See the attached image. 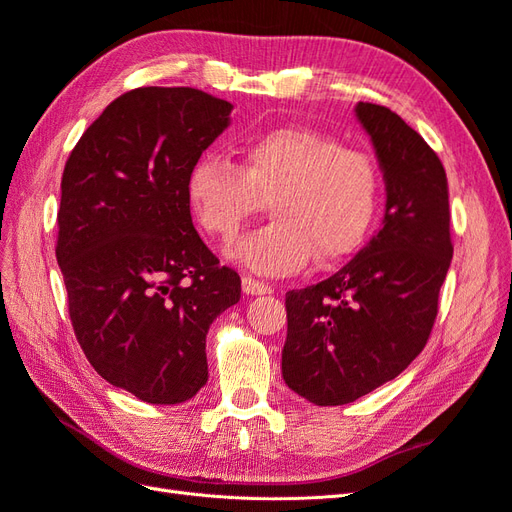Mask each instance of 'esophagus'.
Masks as SVG:
<instances>
[{
	"label": "esophagus",
	"mask_w": 512,
	"mask_h": 512,
	"mask_svg": "<svg viewBox=\"0 0 512 512\" xmlns=\"http://www.w3.org/2000/svg\"><path fill=\"white\" fill-rule=\"evenodd\" d=\"M241 284H243V292L247 294V297H250V294L254 297V294H271L273 292L271 284L256 280V277H252V275H245Z\"/></svg>",
	"instance_id": "esophagus-1"
}]
</instances>
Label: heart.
<instances>
[{
  "instance_id": "b5f03b06",
  "label": "heart",
  "mask_w": 512,
  "mask_h": 512,
  "mask_svg": "<svg viewBox=\"0 0 512 512\" xmlns=\"http://www.w3.org/2000/svg\"><path fill=\"white\" fill-rule=\"evenodd\" d=\"M380 173L367 151L301 126L245 138L239 166L203 153L185 179L196 222L224 243L269 200L273 222L243 239L230 258L262 275L344 260L374 222Z\"/></svg>"
}]
</instances>
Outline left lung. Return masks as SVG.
Returning <instances> with one entry per match:
<instances>
[{
    "label": "left lung",
    "instance_id": "obj_1",
    "mask_svg": "<svg viewBox=\"0 0 512 512\" xmlns=\"http://www.w3.org/2000/svg\"><path fill=\"white\" fill-rule=\"evenodd\" d=\"M386 183L378 235L329 280L286 294L282 376L316 406H344L397 378L431 335L451 267L440 158L391 108L359 102Z\"/></svg>",
    "mask_w": 512,
    "mask_h": 512
}]
</instances>
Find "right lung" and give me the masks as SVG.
I'll list each match as a JSON object with an SVG mask.
<instances>
[{
    "label": "right lung",
    "instance_id": "obj_1",
    "mask_svg": "<svg viewBox=\"0 0 512 512\" xmlns=\"http://www.w3.org/2000/svg\"><path fill=\"white\" fill-rule=\"evenodd\" d=\"M230 111L192 87L132 89L85 130L61 177L55 254L74 335L106 382L147 404L203 389L207 331L241 297L185 198Z\"/></svg>",
    "mask_w": 512,
    "mask_h": 512
}]
</instances>
